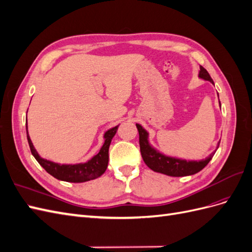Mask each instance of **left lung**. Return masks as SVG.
I'll return each instance as SVG.
<instances>
[{
	"instance_id": "1",
	"label": "left lung",
	"mask_w": 252,
	"mask_h": 252,
	"mask_svg": "<svg viewBox=\"0 0 252 252\" xmlns=\"http://www.w3.org/2000/svg\"><path fill=\"white\" fill-rule=\"evenodd\" d=\"M199 77L213 84L210 74L202 66H200ZM136 128H138L139 130L140 149L145 164L154 171L166 175H170V177H186V175H191L201 171L204 167L210 162V159L215 156L217 151L216 150L215 152H212L208 158H206L205 159H201V161H186V159L166 157L162 154H159V152L157 151L154 147L150 146V144L148 142V132L145 130L140 124H136ZM220 142L218 144V148Z\"/></svg>"
}]
</instances>
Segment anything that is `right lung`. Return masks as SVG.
Returning <instances> with one entry per match:
<instances>
[{
    "instance_id": "right-lung-1",
    "label": "right lung",
    "mask_w": 252,
    "mask_h": 252,
    "mask_svg": "<svg viewBox=\"0 0 252 252\" xmlns=\"http://www.w3.org/2000/svg\"><path fill=\"white\" fill-rule=\"evenodd\" d=\"M118 127L116 126L108 131H106L104 134V145L102 146L100 152L96 156H94L93 158L88 161L87 163L84 164H75V165H61L58 163H53L47 159L42 158L36 150L34 149L33 145L30 140L28 131H27V140L30 147V151H32V156L35 158V159L39 164L46 170L49 174H51L53 178H56L61 181L70 182V183H83L87 182L90 180H94L105 172L108 166V150L111 140L117 133ZM27 130V125H26Z\"/></svg>"
}]
</instances>
